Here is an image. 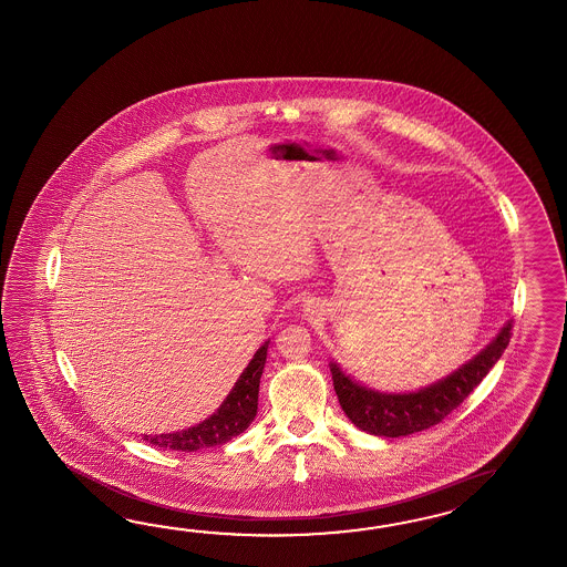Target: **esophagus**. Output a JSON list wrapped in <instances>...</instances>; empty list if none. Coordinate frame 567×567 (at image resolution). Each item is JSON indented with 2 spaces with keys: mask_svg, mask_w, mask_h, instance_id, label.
Segmentation results:
<instances>
[{
  "mask_svg": "<svg viewBox=\"0 0 567 567\" xmlns=\"http://www.w3.org/2000/svg\"><path fill=\"white\" fill-rule=\"evenodd\" d=\"M305 311H307V316H319V311H321V307L316 301H307L303 305Z\"/></svg>",
  "mask_w": 567,
  "mask_h": 567,
  "instance_id": "obj_1",
  "label": "esophagus"
}]
</instances>
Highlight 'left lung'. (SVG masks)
<instances>
[{
  "label": "left lung",
  "instance_id": "obj_1",
  "mask_svg": "<svg viewBox=\"0 0 567 567\" xmlns=\"http://www.w3.org/2000/svg\"><path fill=\"white\" fill-rule=\"evenodd\" d=\"M512 338V319L504 323L496 338L480 354L458 367L455 373L412 393H381L360 385L332 362L333 389L344 414L354 426L374 434L398 439L436 426L456 410L485 374L504 354Z\"/></svg>",
  "mask_w": 567,
  "mask_h": 567
}]
</instances>
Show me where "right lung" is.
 <instances>
[{
  "instance_id": "1",
  "label": "right lung",
  "mask_w": 567,
  "mask_h": 567,
  "mask_svg": "<svg viewBox=\"0 0 567 567\" xmlns=\"http://www.w3.org/2000/svg\"><path fill=\"white\" fill-rule=\"evenodd\" d=\"M268 342H264L256 350L254 359L249 360L246 371L235 381L234 389L223 401L221 408L205 422L196 424L193 429L172 432V434H145L141 441L150 442L153 446L166 449V451L194 453L198 449L217 446L239 436L254 422L258 412V391H260V377L266 364Z\"/></svg>"
}]
</instances>
